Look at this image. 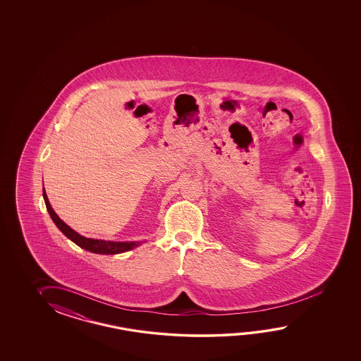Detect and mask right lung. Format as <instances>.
<instances>
[{
    "instance_id": "1",
    "label": "right lung",
    "mask_w": 361,
    "mask_h": 361,
    "mask_svg": "<svg viewBox=\"0 0 361 361\" xmlns=\"http://www.w3.org/2000/svg\"><path fill=\"white\" fill-rule=\"evenodd\" d=\"M44 195V200H45V204H47V212L51 216V219L54 221L56 227L69 238L72 240L76 245L82 247L85 250H89L92 253L97 254H118L123 253V252H128L131 250L134 247L139 246L138 241H130V243H116V241H104V240H94V238H87L78 235L76 231L72 230L69 226H67L66 223L61 221V218L58 215L55 214L53 207L49 202L47 199V192L44 190L42 192Z\"/></svg>"
}]
</instances>
